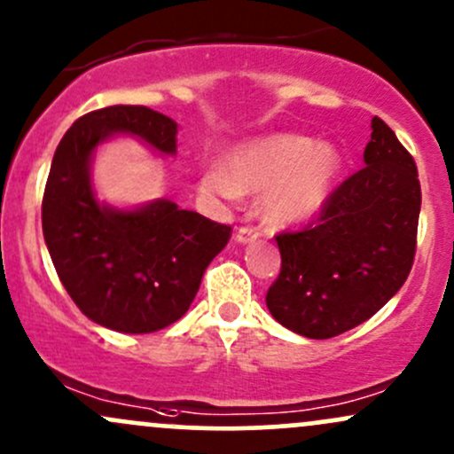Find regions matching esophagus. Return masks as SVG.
<instances>
[{
  "mask_svg": "<svg viewBox=\"0 0 454 454\" xmlns=\"http://www.w3.org/2000/svg\"><path fill=\"white\" fill-rule=\"evenodd\" d=\"M256 239H258V232L254 231V228H239L237 235H235V241L241 243V246L256 241Z\"/></svg>",
  "mask_w": 454,
  "mask_h": 454,
  "instance_id": "obj_1",
  "label": "esophagus"
}]
</instances>
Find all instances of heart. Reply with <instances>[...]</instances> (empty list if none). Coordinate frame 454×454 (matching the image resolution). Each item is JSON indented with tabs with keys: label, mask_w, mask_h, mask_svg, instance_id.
<instances>
[{
	"label": "heart",
	"mask_w": 454,
	"mask_h": 454,
	"mask_svg": "<svg viewBox=\"0 0 454 454\" xmlns=\"http://www.w3.org/2000/svg\"><path fill=\"white\" fill-rule=\"evenodd\" d=\"M342 172L332 144L278 133L228 153L223 166L204 168L198 189L208 202L231 204L243 193L261 196V215L278 228L312 219L325 207Z\"/></svg>",
	"instance_id": "obj_1"
}]
</instances>
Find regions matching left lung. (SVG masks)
<instances>
[{"label": "left lung", "instance_id": "left-lung-1", "mask_svg": "<svg viewBox=\"0 0 454 454\" xmlns=\"http://www.w3.org/2000/svg\"><path fill=\"white\" fill-rule=\"evenodd\" d=\"M371 129L364 168L332 193L306 231L276 237L282 269L267 308L300 336L323 340L353 330L411 271L422 200L416 163L381 118Z\"/></svg>", "mask_w": 454, "mask_h": 454}]
</instances>
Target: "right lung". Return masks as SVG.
<instances>
[{
    "mask_svg": "<svg viewBox=\"0 0 454 454\" xmlns=\"http://www.w3.org/2000/svg\"><path fill=\"white\" fill-rule=\"evenodd\" d=\"M178 124L142 106L97 109L64 133L43 198V235L59 282L90 321L122 333H151L178 321L204 269L226 247L231 226L157 198L121 208L101 202L94 153L121 136L176 154Z\"/></svg>",
    "mask_w": 454,
    "mask_h": 454,
    "instance_id": "add662e5",
    "label": "right lung"
}]
</instances>
